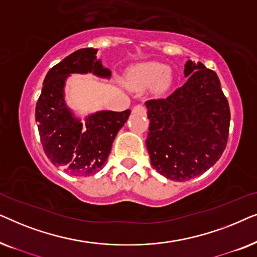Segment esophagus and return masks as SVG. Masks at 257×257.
Instances as JSON below:
<instances>
[{"instance_id":"1","label":"esophagus","mask_w":257,"mask_h":257,"mask_svg":"<svg viewBox=\"0 0 257 257\" xmlns=\"http://www.w3.org/2000/svg\"><path fill=\"white\" fill-rule=\"evenodd\" d=\"M146 111H147L146 107L143 106V105H137V106L133 107V112H135V113H138V114H142V115L146 114Z\"/></svg>"}]
</instances>
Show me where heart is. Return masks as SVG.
<instances>
[{
	"mask_svg": "<svg viewBox=\"0 0 257 257\" xmlns=\"http://www.w3.org/2000/svg\"><path fill=\"white\" fill-rule=\"evenodd\" d=\"M168 68L161 63H144L133 68L127 76L128 85L140 90L156 84L157 89L161 91L168 84Z\"/></svg>",
	"mask_w": 257,
	"mask_h": 257,
	"instance_id": "1",
	"label": "heart"
}]
</instances>
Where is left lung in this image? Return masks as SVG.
<instances>
[{
	"label": "left lung",
	"mask_w": 257,
	"mask_h": 257,
	"mask_svg": "<svg viewBox=\"0 0 257 257\" xmlns=\"http://www.w3.org/2000/svg\"><path fill=\"white\" fill-rule=\"evenodd\" d=\"M188 80L165 98L146 101L151 164L161 175L187 181L209 170L228 142L230 110L219 77L188 61Z\"/></svg>",
	"instance_id": "1"
}]
</instances>
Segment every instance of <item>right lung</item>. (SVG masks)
Instances as JSON below:
<instances>
[{
    "label": "right lung",
    "instance_id": "right-lung-1",
    "mask_svg": "<svg viewBox=\"0 0 257 257\" xmlns=\"http://www.w3.org/2000/svg\"><path fill=\"white\" fill-rule=\"evenodd\" d=\"M97 49H79L49 70L35 110L43 151L55 166L75 177H89L104 166L112 143L131 111H100L80 122L64 101V84L70 73L93 72L110 77L96 58Z\"/></svg>",
    "mask_w": 257,
    "mask_h": 257
}]
</instances>
